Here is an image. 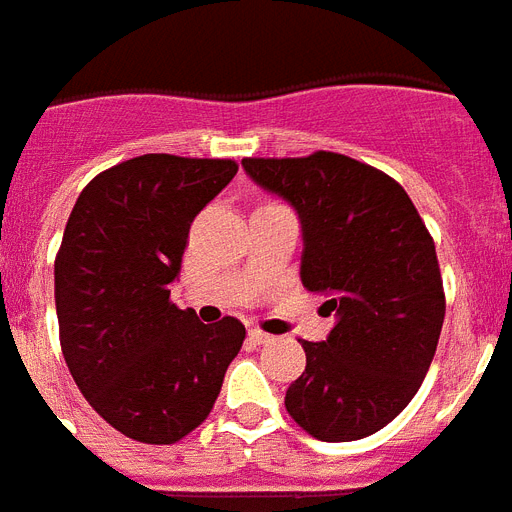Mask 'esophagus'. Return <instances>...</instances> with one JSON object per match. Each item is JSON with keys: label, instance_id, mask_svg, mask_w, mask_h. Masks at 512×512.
<instances>
[{"label": "esophagus", "instance_id": "34e87169", "mask_svg": "<svg viewBox=\"0 0 512 512\" xmlns=\"http://www.w3.org/2000/svg\"><path fill=\"white\" fill-rule=\"evenodd\" d=\"M249 342H252V344H270V342H273V336L265 334V331H260V328H252V331H249Z\"/></svg>", "mask_w": 512, "mask_h": 512}]
</instances>
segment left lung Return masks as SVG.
Returning a JSON list of instances; mask_svg holds the SVG:
<instances>
[{
	"label": "left lung",
	"mask_w": 512,
	"mask_h": 512,
	"mask_svg": "<svg viewBox=\"0 0 512 512\" xmlns=\"http://www.w3.org/2000/svg\"><path fill=\"white\" fill-rule=\"evenodd\" d=\"M247 176L302 223V284L328 294L336 326L302 342L307 365L286 410L321 442L392 423L421 389L444 323L434 239L394 178L336 152L247 157Z\"/></svg>",
	"instance_id": "1"
}]
</instances>
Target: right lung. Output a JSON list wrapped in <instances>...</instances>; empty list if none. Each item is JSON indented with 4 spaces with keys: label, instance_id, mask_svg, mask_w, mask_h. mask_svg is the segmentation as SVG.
Wrapping results in <instances>:
<instances>
[{
    "label": "right lung",
    "instance_id": "right-lung-1",
    "mask_svg": "<svg viewBox=\"0 0 512 512\" xmlns=\"http://www.w3.org/2000/svg\"><path fill=\"white\" fill-rule=\"evenodd\" d=\"M234 160L141 155L81 191L54 260L70 376L112 429L173 444L205 421L242 321L199 323L170 302L191 220L236 176Z\"/></svg>",
    "mask_w": 512,
    "mask_h": 512
}]
</instances>
